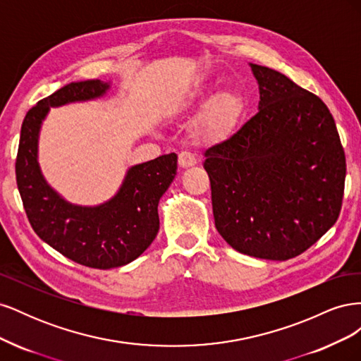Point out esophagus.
Segmentation results:
<instances>
[{"mask_svg":"<svg viewBox=\"0 0 361 361\" xmlns=\"http://www.w3.org/2000/svg\"><path fill=\"white\" fill-rule=\"evenodd\" d=\"M197 164V158L194 157V154H191V152L188 150H183L179 154V166L187 169V167H191V166H195Z\"/></svg>","mask_w":361,"mask_h":361,"instance_id":"1","label":"esophagus"}]
</instances>
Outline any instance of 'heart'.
<instances>
[{
    "mask_svg": "<svg viewBox=\"0 0 361 361\" xmlns=\"http://www.w3.org/2000/svg\"><path fill=\"white\" fill-rule=\"evenodd\" d=\"M212 96L211 90H200L194 93V96L190 99L191 106H202L209 101ZM243 111V102L233 92H223L218 93L215 97L209 101L204 106L203 113L199 117L197 126L195 130L203 138H212L224 133L227 126H231L238 116Z\"/></svg>",
    "mask_w": 361,
    "mask_h": 361,
    "instance_id": "obj_1",
    "label": "heart"
}]
</instances>
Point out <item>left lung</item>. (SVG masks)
I'll return each instance as SVG.
<instances>
[{
	"instance_id": "obj_1",
	"label": "left lung",
	"mask_w": 361,
	"mask_h": 361,
	"mask_svg": "<svg viewBox=\"0 0 361 361\" xmlns=\"http://www.w3.org/2000/svg\"><path fill=\"white\" fill-rule=\"evenodd\" d=\"M259 111L204 150L215 227L243 255L288 260L337 221L346 159L334 118L318 96L283 73L250 64Z\"/></svg>"
}]
</instances>
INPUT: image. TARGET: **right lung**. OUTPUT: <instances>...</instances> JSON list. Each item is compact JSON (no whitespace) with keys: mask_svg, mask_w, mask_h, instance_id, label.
Masks as SVG:
<instances>
[{"mask_svg":"<svg viewBox=\"0 0 361 361\" xmlns=\"http://www.w3.org/2000/svg\"><path fill=\"white\" fill-rule=\"evenodd\" d=\"M108 87L99 80L71 82L30 108L15 164L18 190L32 231L63 256L96 269L126 265L152 244L159 231V199L178 170L176 154L130 167L114 197L96 207L64 202L45 182L37 164V137L49 106L94 99Z\"/></svg>","mask_w":361,"mask_h":361,"instance_id":"add662e5","label":"right lung"}]
</instances>
